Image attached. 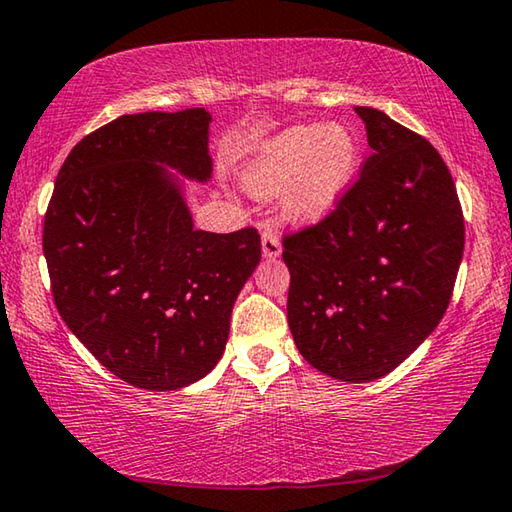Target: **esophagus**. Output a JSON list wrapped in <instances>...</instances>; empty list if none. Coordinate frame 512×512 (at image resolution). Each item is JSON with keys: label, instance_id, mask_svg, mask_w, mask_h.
<instances>
[{"label": "esophagus", "instance_id": "34e87169", "mask_svg": "<svg viewBox=\"0 0 512 512\" xmlns=\"http://www.w3.org/2000/svg\"><path fill=\"white\" fill-rule=\"evenodd\" d=\"M263 256L265 258H279L281 256V240L272 229L263 231Z\"/></svg>", "mask_w": 512, "mask_h": 512}]
</instances>
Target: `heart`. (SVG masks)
Here are the masks:
<instances>
[{"label": "heart", "instance_id": "1", "mask_svg": "<svg viewBox=\"0 0 512 512\" xmlns=\"http://www.w3.org/2000/svg\"><path fill=\"white\" fill-rule=\"evenodd\" d=\"M360 163V142L347 124H297L258 147L242 172L254 197L283 192L290 220L315 222L345 197Z\"/></svg>", "mask_w": 512, "mask_h": 512}]
</instances>
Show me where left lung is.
Segmentation results:
<instances>
[{
	"instance_id": "1",
	"label": "left lung",
	"mask_w": 512,
	"mask_h": 512,
	"mask_svg": "<svg viewBox=\"0 0 512 512\" xmlns=\"http://www.w3.org/2000/svg\"><path fill=\"white\" fill-rule=\"evenodd\" d=\"M372 156L317 224L283 236L288 324L315 370L365 383L395 370L445 315L465 247L454 179L429 140L356 106Z\"/></svg>"
}]
</instances>
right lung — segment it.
Instances as JSON below:
<instances>
[{"instance_id": "right-lung-1", "label": "right lung", "mask_w": 512, "mask_h": 512, "mask_svg": "<svg viewBox=\"0 0 512 512\" xmlns=\"http://www.w3.org/2000/svg\"><path fill=\"white\" fill-rule=\"evenodd\" d=\"M211 113L122 115L74 145L49 199L54 304L117 379L179 390L217 365L231 311L261 261L254 226L195 231L167 167L206 181Z\"/></svg>"}]
</instances>
